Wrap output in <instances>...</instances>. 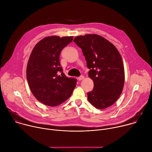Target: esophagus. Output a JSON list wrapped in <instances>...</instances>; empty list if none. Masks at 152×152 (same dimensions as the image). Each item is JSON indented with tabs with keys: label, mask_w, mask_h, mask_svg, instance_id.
<instances>
[{
	"label": "esophagus",
	"mask_w": 152,
	"mask_h": 152,
	"mask_svg": "<svg viewBox=\"0 0 152 152\" xmlns=\"http://www.w3.org/2000/svg\"><path fill=\"white\" fill-rule=\"evenodd\" d=\"M83 79H84V76H79V77H78L79 80H83Z\"/></svg>",
	"instance_id": "esophagus-1"
}]
</instances>
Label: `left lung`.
Here are the masks:
<instances>
[{
    "mask_svg": "<svg viewBox=\"0 0 152 152\" xmlns=\"http://www.w3.org/2000/svg\"><path fill=\"white\" fill-rule=\"evenodd\" d=\"M74 42L82 49L94 81L88 99L95 107L103 109L113 104L121 94L125 80L124 67L116 48L98 34L76 37Z\"/></svg>",
    "mask_w": 152,
    "mask_h": 152,
    "instance_id": "left-lung-1",
    "label": "left lung"
}]
</instances>
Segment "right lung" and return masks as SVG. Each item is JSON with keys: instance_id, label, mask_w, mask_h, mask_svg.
<instances>
[{"instance_id": "right-lung-1", "label": "right lung", "mask_w": 152, "mask_h": 152, "mask_svg": "<svg viewBox=\"0 0 152 152\" xmlns=\"http://www.w3.org/2000/svg\"><path fill=\"white\" fill-rule=\"evenodd\" d=\"M73 36H49L39 41L30 54L26 70L30 89L35 98L45 105L57 106L72 95L77 79L68 77L60 66L62 49Z\"/></svg>"}]
</instances>
